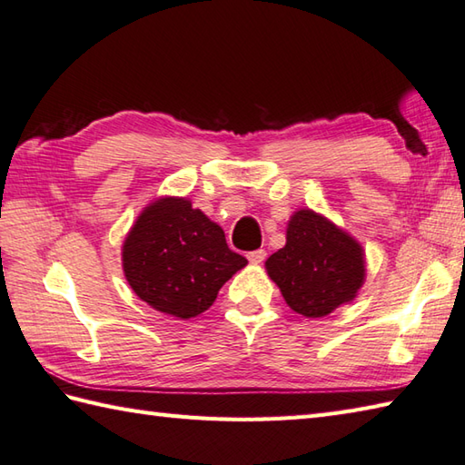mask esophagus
I'll use <instances>...</instances> for the list:
<instances>
[{"instance_id": "esophagus-1", "label": "esophagus", "mask_w": 465, "mask_h": 465, "mask_svg": "<svg viewBox=\"0 0 465 465\" xmlns=\"http://www.w3.org/2000/svg\"><path fill=\"white\" fill-rule=\"evenodd\" d=\"M265 255H268V253H265V250H255V252L248 253V260L252 263H262L265 260Z\"/></svg>"}]
</instances>
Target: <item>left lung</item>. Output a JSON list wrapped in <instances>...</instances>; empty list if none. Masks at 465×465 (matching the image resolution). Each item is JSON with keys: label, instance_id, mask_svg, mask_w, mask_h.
<instances>
[{"label": "left lung", "instance_id": "1", "mask_svg": "<svg viewBox=\"0 0 465 465\" xmlns=\"http://www.w3.org/2000/svg\"><path fill=\"white\" fill-rule=\"evenodd\" d=\"M285 303L305 318H323L351 302L363 283L361 245L310 210L293 213L288 242L265 262Z\"/></svg>", "mask_w": 465, "mask_h": 465}]
</instances>
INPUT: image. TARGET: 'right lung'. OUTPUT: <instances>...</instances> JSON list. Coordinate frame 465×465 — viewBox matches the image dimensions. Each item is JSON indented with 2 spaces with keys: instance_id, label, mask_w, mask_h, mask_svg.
I'll use <instances>...</instances> for the list:
<instances>
[{
  "instance_id": "obj_1",
  "label": "right lung",
  "mask_w": 465,
  "mask_h": 465,
  "mask_svg": "<svg viewBox=\"0 0 465 465\" xmlns=\"http://www.w3.org/2000/svg\"><path fill=\"white\" fill-rule=\"evenodd\" d=\"M248 260L230 250L217 223L187 200L163 197L137 217L124 243L132 290L157 312L190 320Z\"/></svg>"
}]
</instances>
